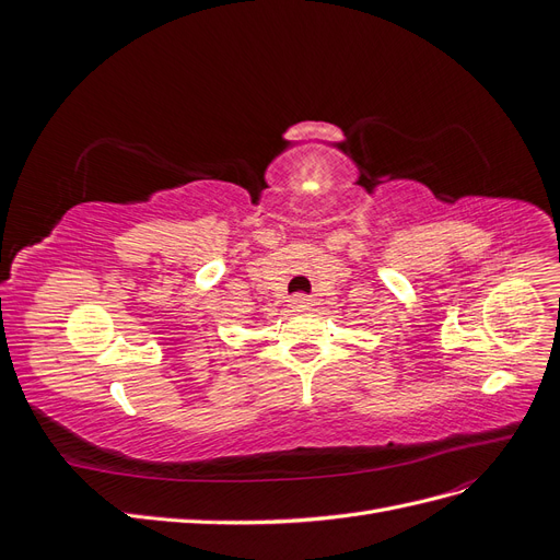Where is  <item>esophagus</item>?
Listing matches in <instances>:
<instances>
[{
    "mask_svg": "<svg viewBox=\"0 0 560 560\" xmlns=\"http://www.w3.org/2000/svg\"><path fill=\"white\" fill-rule=\"evenodd\" d=\"M313 306V299L308 296H292V308L294 311H308Z\"/></svg>",
    "mask_w": 560,
    "mask_h": 560,
    "instance_id": "obj_1",
    "label": "esophagus"
}]
</instances>
